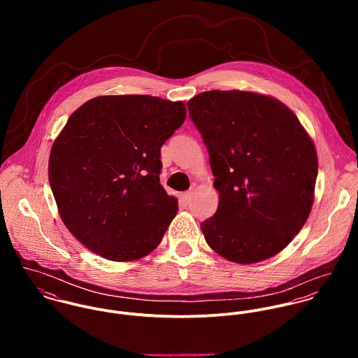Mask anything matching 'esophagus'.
<instances>
[{
    "label": "esophagus",
    "mask_w": 358,
    "mask_h": 358,
    "mask_svg": "<svg viewBox=\"0 0 358 358\" xmlns=\"http://www.w3.org/2000/svg\"><path fill=\"white\" fill-rule=\"evenodd\" d=\"M192 197H193V192H185L180 194V201L183 204H189L192 201Z\"/></svg>",
    "instance_id": "obj_1"
}]
</instances>
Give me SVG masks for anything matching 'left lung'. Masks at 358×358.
<instances>
[{
	"label": "left lung",
	"instance_id": "obj_1",
	"mask_svg": "<svg viewBox=\"0 0 358 358\" xmlns=\"http://www.w3.org/2000/svg\"><path fill=\"white\" fill-rule=\"evenodd\" d=\"M219 193L201 223L224 259L251 264L281 252L301 231L314 201L318 158L294 111L273 96L206 91L189 102Z\"/></svg>",
	"mask_w": 358,
	"mask_h": 358
}]
</instances>
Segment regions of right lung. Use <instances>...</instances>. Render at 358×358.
<instances>
[{
    "instance_id": "1",
    "label": "right lung",
    "mask_w": 358,
    "mask_h": 358,
    "mask_svg": "<svg viewBox=\"0 0 358 358\" xmlns=\"http://www.w3.org/2000/svg\"><path fill=\"white\" fill-rule=\"evenodd\" d=\"M186 120L183 102L98 96L52 145L48 178L60 219L90 251L114 262L149 255L178 213L159 183L161 146Z\"/></svg>"
}]
</instances>
